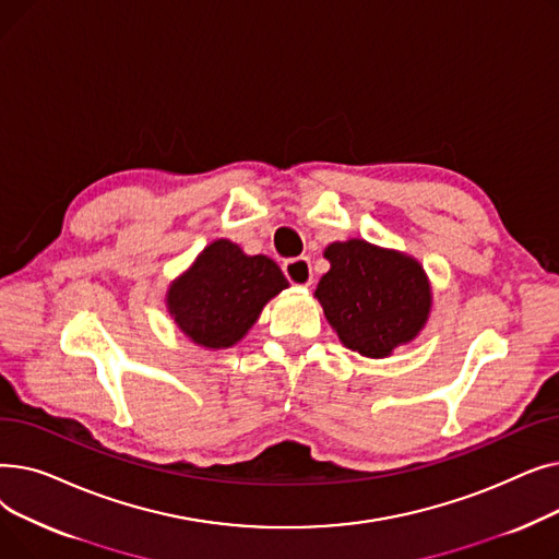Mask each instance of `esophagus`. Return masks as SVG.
<instances>
[{"mask_svg":"<svg viewBox=\"0 0 559 559\" xmlns=\"http://www.w3.org/2000/svg\"><path fill=\"white\" fill-rule=\"evenodd\" d=\"M283 274L292 285H301L308 287L312 283V267L308 258H292L285 260L283 264Z\"/></svg>","mask_w":559,"mask_h":559,"instance_id":"esophagus-1","label":"esophagus"}]
</instances>
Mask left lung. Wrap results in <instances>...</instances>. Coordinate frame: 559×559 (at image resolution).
Instances as JSON below:
<instances>
[{"label": "left lung", "mask_w": 559, "mask_h": 559, "mask_svg": "<svg viewBox=\"0 0 559 559\" xmlns=\"http://www.w3.org/2000/svg\"><path fill=\"white\" fill-rule=\"evenodd\" d=\"M314 297L342 344L367 358H388L426 326L432 295L421 264L365 240L333 242Z\"/></svg>", "instance_id": "1"}]
</instances>
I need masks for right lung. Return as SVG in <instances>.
<instances>
[{
	"label": "right lung",
	"instance_id": "1",
	"mask_svg": "<svg viewBox=\"0 0 559 559\" xmlns=\"http://www.w3.org/2000/svg\"><path fill=\"white\" fill-rule=\"evenodd\" d=\"M287 287L267 255H247L230 240L205 247L167 289V310L194 344L228 348L255 324L264 304Z\"/></svg>",
	"mask_w": 559,
	"mask_h": 559
}]
</instances>
